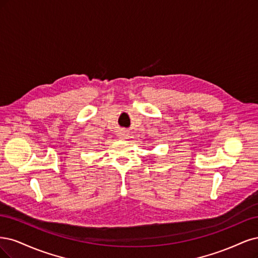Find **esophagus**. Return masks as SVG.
Here are the masks:
<instances>
[{"label":"esophagus","instance_id":"34e87169","mask_svg":"<svg viewBox=\"0 0 258 258\" xmlns=\"http://www.w3.org/2000/svg\"><path fill=\"white\" fill-rule=\"evenodd\" d=\"M120 138H122V139H124V138H127V133L126 132H122V133H120Z\"/></svg>","mask_w":258,"mask_h":258}]
</instances>
